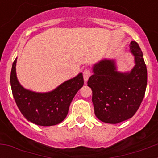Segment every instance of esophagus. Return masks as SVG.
Returning a JSON list of instances; mask_svg holds the SVG:
<instances>
[{
  "label": "esophagus",
  "instance_id": "esophagus-1",
  "mask_svg": "<svg viewBox=\"0 0 158 158\" xmlns=\"http://www.w3.org/2000/svg\"><path fill=\"white\" fill-rule=\"evenodd\" d=\"M90 76H91V72H90V70L89 69H85L83 72V77L85 82L87 81L88 79H89Z\"/></svg>",
  "mask_w": 158,
  "mask_h": 158
}]
</instances>
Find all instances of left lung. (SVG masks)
<instances>
[{
	"instance_id": "obj_1",
	"label": "left lung",
	"mask_w": 158,
	"mask_h": 158,
	"mask_svg": "<svg viewBox=\"0 0 158 158\" xmlns=\"http://www.w3.org/2000/svg\"><path fill=\"white\" fill-rule=\"evenodd\" d=\"M130 53L135 58L131 71H118L113 58H104L93 65L88 86L93 91L95 115L102 122L115 124L129 119L144 98L147 69L136 42L131 41Z\"/></svg>"
}]
</instances>
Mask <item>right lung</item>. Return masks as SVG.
Masks as SVG:
<instances>
[{
    "label": "right lung",
    "instance_id": "add662e5",
    "mask_svg": "<svg viewBox=\"0 0 158 158\" xmlns=\"http://www.w3.org/2000/svg\"><path fill=\"white\" fill-rule=\"evenodd\" d=\"M16 62L12 66L10 76L13 97L20 112L27 120L39 126H54L64 120L71 101L84 85L82 73L65 81L56 89L47 93H38L25 89L16 76Z\"/></svg>",
    "mask_w": 158,
    "mask_h": 158
}]
</instances>
